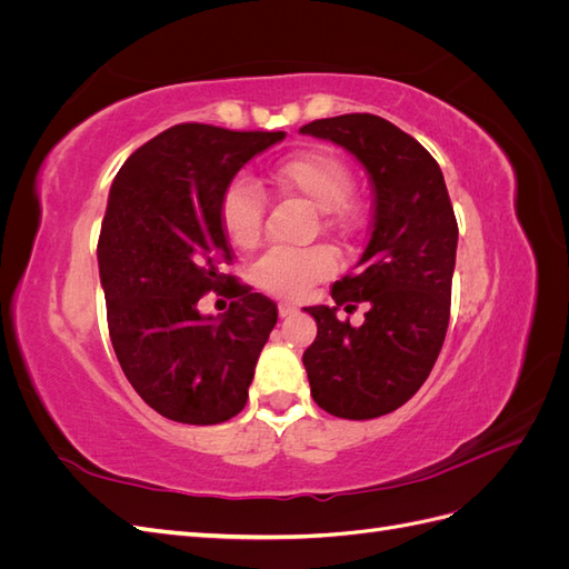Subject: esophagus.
<instances>
[{"label":"esophagus","mask_w":569,"mask_h":569,"mask_svg":"<svg viewBox=\"0 0 569 569\" xmlns=\"http://www.w3.org/2000/svg\"><path fill=\"white\" fill-rule=\"evenodd\" d=\"M278 313H280V318L295 316V313H297V306L291 303V301H280V303H278Z\"/></svg>","instance_id":"obj_1"}]
</instances>
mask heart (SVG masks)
Listing matches in <instances>:
<instances>
[{
	"label": "heart",
	"instance_id": "b5f03b06",
	"mask_svg": "<svg viewBox=\"0 0 569 569\" xmlns=\"http://www.w3.org/2000/svg\"><path fill=\"white\" fill-rule=\"evenodd\" d=\"M266 184L278 194L299 197L318 209L320 228L327 232H351L360 211L347 194L351 168L330 149H303L274 166ZM266 201L261 189L249 180H234L220 197L218 220L222 234L234 249L249 251L261 242ZM337 261L327 247L301 251H270L251 270L253 284L270 297L301 299L308 289L330 278Z\"/></svg>",
	"mask_w": 569,
	"mask_h": 569
}]
</instances>
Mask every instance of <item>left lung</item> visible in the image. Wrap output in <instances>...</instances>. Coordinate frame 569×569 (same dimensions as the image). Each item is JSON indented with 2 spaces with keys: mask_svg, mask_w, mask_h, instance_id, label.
Segmentation results:
<instances>
[{
  "mask_svg": "<svg viewBox=\"0 0 569 569\" xmlns=\"http://www.w3.org/2000/svg\"><path fill=\"white\" fill-rule=\"evenodd\" d=\"M299 132L351 151L375 194L358 268L332 284L337 306L303 308L318 322L303 351L308 382L330 416L380 418L425 385L443 347L458 247L449 189L432 153L380 116L320 118ZM358 302L369 306L363 326L336 318Z\"/></svg>",
  "mask_w": 569,
  "mask_h": 569,
  "instance_id": "1",
  "label": "left lung"
}]
</instances>
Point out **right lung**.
<instances>
[{"instance_id":"add662e5","label":"right lung","mask_w":569,"mask_h":569,"mask_svg":"<svg viewBox=\"0 0 569 569\" xmlns=\"http://www.w3.org/2000/svg\"><path fill=\"white\" fill-rule=\"evenodd\" d=\"M284 132L180 123L142 144L111 184L97 258L109 335L132 389L159 416L218 425L247 406L278 306L234 274L220 197ZM206 290L232 298L203 319Z\"/></svg>"}]
</instances>
